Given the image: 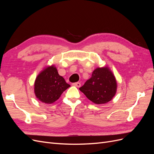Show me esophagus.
<instances>
[{
	"instance_id": "34e87169",
	"label": "esophagus",
	"mask_w": 154,
	"mask_h": 154,
	"mask_svg": "<svg viewBox=\"0 0 154 154\" xmlns=\"http://www.w3.org/2000/svg\"><path fill=\"white\" fill-rule=\"evenodd\" d=\"M72 85L76 86L77 87H80L81 86V83L80 82H75L72 83Z\"/></svg>"
}]
</instances>
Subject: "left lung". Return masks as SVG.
Segmentation results:
<instances>
[{"label": "left lung", "instance_id": "1", "mask_svg": "<svg viewBox=\"0 0 154 154\" xmlns=\"http://www.w3.org/2000/svg\"><path fill=\"white\" fill-rule=\"evenodd\" d=\"M117 83L109 68H97L92 76L79 89L87 98L96 104H104L114 96Z\"/></svg>", "mask_w": 154, "mask_h": 154}]
</instances>
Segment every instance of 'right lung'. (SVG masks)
Listing matches in <instances>:
<instances>
[{
	"label": "right lung",
	"mask_w": 154,
	"mask_h": 154,
	"mask_svg": "<svg viewBox=\"0 0 154 154\" xmlns=\"http://www.w3.org/2000/svg\"><path fill=\"white\" fill-rule=\"evenodd\" d=\"M69 87L64 78L59 75L57 68L51 66L45 68L36 77L35 93L40 101L50 104L57 101Z\"/></svg>",
	"instance_id": "obj_1"
}]
</instances>
